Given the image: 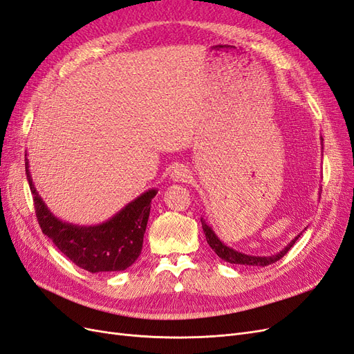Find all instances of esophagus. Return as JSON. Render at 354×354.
<instances>
[{
    "label": "esophagus",
    "mask_w": 354,
    "mask_h": 354,
    "mask_svg": "<svg viewBox=\"0 0 354 354\" xmlns=\"http://www.w3.org/2000/svg\"><path fill=\"white\" fill-rule=\"evenodd\" d=\"M171 178L174 181H186L189 178V171L186 167L183 165H177L173 169V174H171Z\"/></svg>",
    "instance_id": "esophagus-1"
}]
</instances>
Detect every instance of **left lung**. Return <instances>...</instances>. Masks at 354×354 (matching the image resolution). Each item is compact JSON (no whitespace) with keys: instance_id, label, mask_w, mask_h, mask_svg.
Masks as SVG:
<instances>
[{"instance_id":"obj_1","label":"left lung","mask_w":354,"mask_h":354,"mask_svg":"<svg viewBox=\"0 0 354 354\" xmlns=\"http://www.w3.org/2000/svg\"><path fill=\"white\" fill-rule=\"evenodd\" d=\"M320 140L324 142V138H320ZM201 223H202V229H203V233H205V238H207V242L208 245L211 246V248L214 250V252H216L221 260L227 261V263H232V264H242V266H257V267H264V266H269V264H273L276 263L277 260H281L282 257L292 248L295 241L301 236L303 233L297 234V236L289 242L285 248L282 251H279L274 255H248V254H243V252H239L236 250L230 248V246H227L224 242L220 241V238L216 234V232H214L211 229V226H208V223L201 218ZM306 230V229H304Z\"/></svg>"}]
</instances>
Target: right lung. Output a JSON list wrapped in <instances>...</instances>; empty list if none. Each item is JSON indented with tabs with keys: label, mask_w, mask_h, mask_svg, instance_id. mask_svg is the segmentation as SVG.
Returning a JSON list of instances; mask_svg holds the SVG:
<instances>
[{
	"label": "right lung",
	"mask_w": 354,
	"mask_h": 354,
	"mask_svg": "<svg viewBox=\"0 0 354 354\" xmlns=\"http://www.w3.org/2000/svg\"><path fill=\"white\" fill-rule=\"evenodd\" d=\"M26 178L34 196V205L41 230L60 252L81 269L99 272H121L130 267L142 252L151 202L156 189H149L118 211L115 216L95 226H78L62 221L53 214L32 183L29 162L25 159Z\"/></svg>",
	"instance_id": "right-lung-1"
}]
</instances>
